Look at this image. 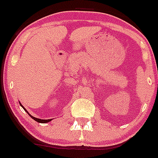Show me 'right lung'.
<instances>
[{"label": "right lung", "mask_w": 158, "mask_h": 158, "mask_svg": "<svg viewBox=\"0 0 158 158\" xmlns=\"http://www.w3.org/2000/svg\"><path fill=\"white\" fill-rule=\"evenodd\" d=\"M19 104H20V106H21L22 107H23V109H24V111H26V112L27 113V114H28L29 115H30L31 116V118H33V119H34V120H35L36 122H38V123H49V122H51V120H52V118H51V119H41V118H35V117H34V116H32V115H31L30 114H29L28 113V111H27V110L25 109L24 107H23V106L21 104H20V102H19Z\"/></svg>", "instance_id": "right-lung-1"}]
</instances>
